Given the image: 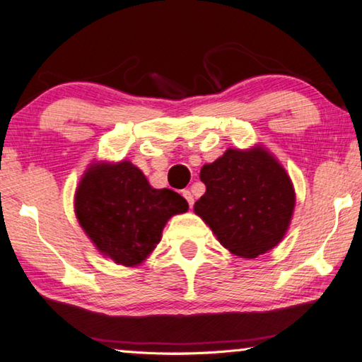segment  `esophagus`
<instances>
[{"instance_id": "obj_1", "label": "esophagus", "mask_w": 362, "mask_h": 362, "mask_svg": "<svg viewBox=\"0 0 362 362\" xmlns=\"http://www.w3.org/2000/svg\"><path fill=\"white\" fill-rule=\"evenodd\" d=\"M182 194H183V198L187 199V203H188V206L189 207H193V204H194V198H193V194H192V192H189V189H183L182 192Z\"/></svg>"}]
</instances>
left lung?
<instances>
[{"label":"left lung","instance_id":"left-lung-1","mask_svg":"<svg viewBox=\"0 0 362 362\" xmlns=\"http://www.w3.org/2000/svg\"><path fill=\"white\" fill-rule=\"evenodd\" d=\"M199 179L206 193L193 211L231 254L257 259L283 241L296 209V189L265 146L228 148L201 168Z\"/></svg>","mask_w":362,"mask_h":362}]
</instances>
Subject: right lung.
Masks as SVG:
<instances>
[{"label":"right lung","instance_id":"right-lung-1","mask_svg":"<svg viewBox=\"0 0 362 362\" xmlns=\"http://www.w3.org/2000/svg\"><path fill=\"white\" fill-rule=\"evenodd\" d=\"M75 214L86 236L103 257L139 267L161 241L168 220L188 211L169 188H153L131 161H93L75 192Z\"/></svg>","mask_w":362,"mask_h":362}]
</instances>
